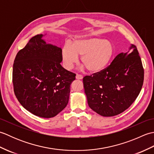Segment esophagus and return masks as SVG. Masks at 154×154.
Segmentation results:
<instances>
[{
  "instance_id": "obj_1",
  "label": "esophagus",
  "mask_w": 154,
  "mask_h": 154,
  "mask_svg": "<svg viewBox=\"0 0 154 154\" xmlns=\"http://www.w3.org/2000/svg\"><path fill=\"white\" fill-rule=\"evenodd\" d=\"M75 77H76L77 79H83V76L81 75H79V74H77L76 76H75Z\"/></svg>"
}]
</instances>
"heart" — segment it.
Masks as SVG:
<instances>
[{"instance_id":"1","label":"heart","mask_w":154,"mask_h":154,"mask_svg":"<svg viewBox=\"0 0 154 154\" xmlns=\"http://www.w3.org/2000/svg\"><path fill=\"white\" fill-rule=\"evenodd\" d=\"M115 48L109 40L98 38H81L70 45L65 44L61 49L63 66L71 69L81 56V61L90 73H95L104 70L114 57Z\"/></svg>"}]
</instances>
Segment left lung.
I'll return each instance as SVG.
<instances>
[{"mask_svg":"<svg viewBox=\"0 0 154 154\" xmlns=\"http://www.w3.org/2000/svg\"><path fill=\"white\" fill-rule=\"evenodd\" d=\"M143 68L136 45L120 53L102 71L83 77L88 104L103 116L122 113L134 102L142 89Z\"/></svg>","mask_w":154,"mask_h":154,"instance_id":"1","label":"left lung"}]
</instances>
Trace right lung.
Returning a JSON list of instances; mask_svg holds the SVG:
<instances>
[{"label": "right lung", "instance_id": "right-lung-1", "mask_svg": "<svg viewBox=\"0 0 154 154\" xmlns=\"http://www.w3.org/2000/svg\"><path fill=\"white\" fill-rule=\"evenodd\" d=\"M32 37L14 61L12 83L22 106L42 118L56 116L67 105L75 75L61 65V49Z\"/></svg>", "mask_w": 154, "mask_h": 154}]
</instances>
